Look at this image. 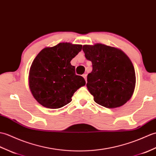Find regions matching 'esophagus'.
Segmentation results:
<instances>
[{
	"label": "esophagus",
	"mask_w": 156,
	"mask_h": 156,
	"mask_svg": "<svg viewBox=\"0 0 156 156\" xmlns=\"http://www.w3.org/2000/svg\"><path fill=\"white\" fill-rule=\"evenodd\" d=\"M82 76L83 77H84V78L85 79V80L86 81V78H87V74H83L82 75Z\"/></svg>",
	"instance_id": "esophagus-1"
}]
</instances>
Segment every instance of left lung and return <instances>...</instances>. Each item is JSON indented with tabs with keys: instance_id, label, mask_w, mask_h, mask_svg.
<instances>
[{
	"instance_id": "8db88e82",
	"label": "left lung",
	"mask_w": 156,
	"mask_h": 156,
	"mask_svg": "<svg viewBox=\"0 0 156 156\" xmlns=\"http://www.w3.org/2000/svg\"><path fill=\"white\" fill-rule=\"evenodd\" d=\"M82 50L92 63L86 86L95 102L109 108L127 102L136 85L134 68L129 58L120 50L102 44L84 45Z\"/></svg>"
}]
</instances>
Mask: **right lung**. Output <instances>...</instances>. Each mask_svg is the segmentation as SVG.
Listing matches in <instances>:
<instances>
[{"label":"right lung","mask_w":156,"mask_h":156,"mask_svg":"<svg viewBox=\"0 0 156 156\" xmlns=\"http://www.w3.org/2000/svg\"><path fill=\"white\" fill-rule=\"evenodd\" d=\"M82 48V45L59 43L42 50L35 58L29 73V87L43 106L52 109L63 107L86 84L84 78L76 74L75 67L70 64Z\"/></svg>","instance_id":"obj_1"}]
</instances>
